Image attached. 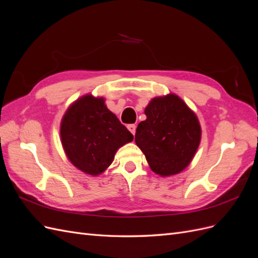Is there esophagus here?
Masks as SVG:
<instances>
[{"label":"esophagus","mask_w":258,"mask_h":258,"mask_svg":"<svg viewBox=\"0 0 258 258\" xmlns=\"http://www.w3.org/2000/svg\"><path fill=\"white\" fill-rule=\"evenodd\" d=\"M128 129H129V131L131 132V134L132 135H136V129H137V126H136V124H134V123H132V124H128Z\"/></svg>","instance_id":"esophagus-1"}]
</instances>
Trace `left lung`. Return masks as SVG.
<instances>
[{
    "label": "left lung",
    "mask_w": 258,
    "mask_h": 258,
    "mask_svg": "<svg viewBox=\"0 0 258 258\" xmlns=\"http://www.w3.org/2000/svg\"><path fill=\"white\" fill-rule=\"evenodd\" d=\"M146 119L138 124L136 143L155 173L174 175L189 165L201 139L200 123L176 95L154 98L145 108Z\"/></svg>",
    "instance_id": "obj_1"
}]
</instances>
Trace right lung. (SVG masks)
Returning a JSON list of instances; mask_svg holds the SVG:
<instances>
[{
	"label": "right lung",
	"mask_w": 258,
	"mask_h": 258,
	"mask_svg": "<svg viewBox=\"0 0 258 258\" xmlns=\"http://www.w3.org/2000/svg\"><path fill=\"white\" fill-rule=\"evenodd\" d=\"M69 160L83 172L98 175L111 165L116 151L134 136L107 110L103 98L86 95L68 108L60 127Z\"/></svg>",
	"instance_id": "right-lung-1"
}]
</instances>
